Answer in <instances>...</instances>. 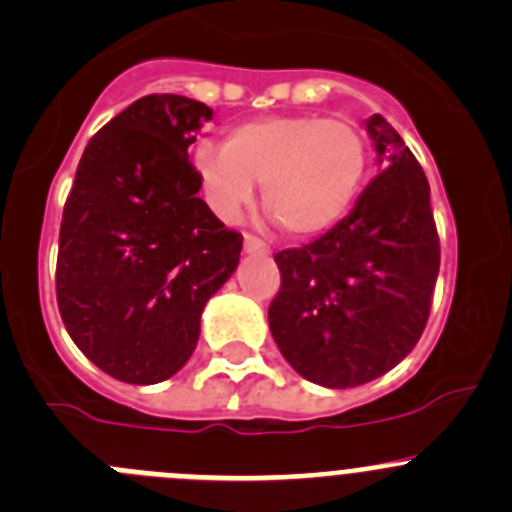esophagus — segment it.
Wrapping results in <instances>:
<instances>
[{"mask_svg": "<svg viewBox=\"0 0 512 512\" xmlns=\"http://www.w3.org/2000/svg\"><path fill=\"white\" fill-rule=\"evenodd\" d=\"M245 252L247 255H270V247H267L260 237L245 234Z\"/></svg>", "mask_w": 512, "mask_h": 512, "instance_id": "1", "label": "esophagus"}]
</instances>
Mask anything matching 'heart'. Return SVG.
Instances as JSON below:
<instances>
[{"label": "heart", "instance_id": "b5f03b06", "mask_svg": "<svg viewBox=\"0 0 512 512\" xmlns=\"http://www.w3.org/2000/svg\"><path fill=\"white\" fill-rule=\"evenodd\" d=\"M194 174L214 212L232 222L262 184L265 209L293 237L336 227L369 169L364 133L341 118L283 113L240 123L222 146L194 151Z\"/></svg>", "mask_w": 512, "mask_h": 512}]
</instances>
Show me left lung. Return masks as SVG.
I'll list each match as a JSON object with an SVG mask.
<instances>
[{
  "mask_svg": "<svg viewBox=\"0 0 512 512\" xmlns=\"http://www.w3.org/2000/svg\"><path fill=\"white\" fill-rule=\"evenodd\" d=\"M384 171L323 237L275 255L267 318L280 353L328 389L369 384L412 353L439 272L429 181L384 116L366 121Z\"/></svg>",
  "mask_w": 512,
  "mask_h": 512,
  "instance_id": "8db88e82",
  "label": "left lung"
}]
</instances>
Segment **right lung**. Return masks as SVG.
Instances as JSON below:
<instances>
[{
  "label": "right lung",
  "mask_w": 512,
  "mask_h": 512,
  "mask_svg": "<svg viewBox=\"0 0 512 512\" xmlns=\"http://www.w3.org/2000/svg\"><path fill=\"white\" fill-rule=\"evenodd\" d=\"M212 108L146 95L88 141L65 202L57 308L108 376L159 384L189 361L207 300L229 280L242 234L204 199L189 146Z\"/></svg>",
  "instance_id": "right-lung-1"
}]
</instances>
